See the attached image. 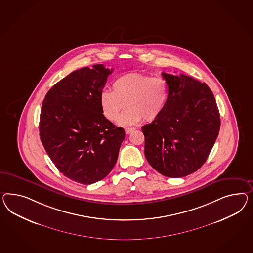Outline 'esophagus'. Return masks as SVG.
<instances>
[{
    "mask_svg": "<svg viewBox=\"0 0 253 253\" xmlns=\"http://www.w3.org/2000/svg\"><path fill=\"white\" fill-rule=\"evenodd\" d=\"M134 130H135L134 128H125V133L129 134V133H130L131 131H133Z\"/></svg>",
    "mask_w": 253,
    "mask_h": 253,
    "instance_id": "obj_1",
    "label": "esophagus"
}]
</instances>
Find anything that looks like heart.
<instances>
[{"label":"heart","mask_w":253,"mask_h":253,"mask_svg":"<svg viewBox=\"0 0 253 253\" xmlns=\"http://www.w3.org/2000/svg\"><path fill=\"white\" fill-rule=\"evenodd\" d=\"M113 91L104 90L100 94V106L108 120L115 122L125 106L128 108L118 120L121 126L154 121L168 102L169 84L161 77L130 73L122 75L112 84Z\"/></svg>","instance_id":"b5f03b06"}]
</instances>
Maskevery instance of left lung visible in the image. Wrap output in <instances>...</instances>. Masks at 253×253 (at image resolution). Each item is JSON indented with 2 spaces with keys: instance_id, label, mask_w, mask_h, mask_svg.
I'll return each mask as SVG.
<instances>
[{
  "instance_id": "1",
  "label": "left lung",
  "mask_w": 253,
  "mask_h": 253,
  "mask_svg": "<svg viewBox=\"0 0 253 253\" xmlns=\"http://www.w3.org/2000/svg\"><path fill=\"white\" fill-rule=\"evenodd\" d=\"M169 84L163 112L142 127L144 155L153 169L181 178L205 164L220 130V114L211 89L188 75L162 73Z\"/></svg>"
}]
</instances>
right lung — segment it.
<instances>
[{
  "mask_svg": "<svg viewBox=\"0 0 253 253\" xmlns=\"http://www.w3.org/2000/svg\"><path fill=\"white\" fill-rule=\"evenodd\" d=\"M112 69L76 70L48 90L41 107V143L55 167L81 184L101 180L116 164L125 131L103 115L100 94Z\"/></svg>",
  "mask_w": 253,
  "mask_h": 253,
  "instance_id": "add662e5",
  "label": "right lung"
}]
</instances>
